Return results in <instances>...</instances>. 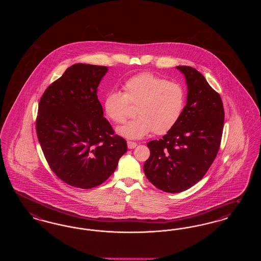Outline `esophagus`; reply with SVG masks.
Listing matches in <instances>:
<instances>
[{"label": "esophagus", "instance_id": "34e87169", "mask_svg": "<svg viewBox=\"0 0 261 261\" xmlns=\"http://www.w3.org/2000/svg\"><path fill=\"white\" fill-rule=\"evenodd\" d=\"M127 146H128V149H135L137 147V143L134 142H127Z\"/></svg>", "mask_w": 261, "mask_h": 261}]
</instances>
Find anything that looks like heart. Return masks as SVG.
Masks as SVG:
<instances>
[{"instance_id": "heart-1", "label": "heart", "mask_w": 261, "mask_h": 261, "mask_svg": "<svg viewBox=\"0 0 261 261\" xmlns=\"http://www.w3.org/2000/svg\"><path fill=\"white\" fill-rule=\"evenodd\" d=\"M124 93L112 91L103 100L105 112L114 123H123L129 116L130 103L136 106V118L117 129L131 140L154 132L167 133L179 120L185 106L183 87L150 72L130 77L123 85Z\"/></svg>"}]
</instances>
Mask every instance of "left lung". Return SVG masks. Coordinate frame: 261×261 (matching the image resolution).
Listing matches in <instances>:
<instances>
[{
  "mask_svg": "<svg viewBox=\"0 0 261 261\" xmlns=\"http://www.w3.org/2000/svg\"><path fill=\"white\" fill-rule=\"evenodd\" d=\"M176 68L186 79V106L166 135L148 143L144 164L149 182L166 193L183 192L201 180L216 158L224 125L221 98L203 75L191 66Z\"/></svg>",
  "mask_w": 261,
  "mask_h": 261,
  "instance_id": "obj_1",
  "label": "left lung"
}]
</instances>
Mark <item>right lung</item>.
<instances>
[{
  "label": "right lung",
  "instance_id": "1",
  "mask_svg": "<svg viewBox=\"0 0 261 261\" xmlns=\"http://www.w3.org/2000/svg\"><path fill=\"white\" fill-rule=\"evenodd\" d=\"M107 66L76 63L50 84L39 102L36 131L44 155L61 180L91 189L103 183L127 151L103 117L98 87Z\"/></svg>",
  "mask_w": 261,
  "mask_h": 261
}]
</instances>
